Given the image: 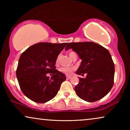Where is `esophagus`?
<instances>
[{
	"mask_svg": "<svg viewBox=\"0 0 130 130\" xmlns=\"http://www.w3.org/2000/svg\"><path fill=\"white\" fill-rule=\"evenodd\" d=\"M71 77H71V76H66V78L67 79H71Z\"/></svg>",
	"mask_w": 130,
	"mask_h": 130,
	"instance_id": "1",
	"label": "esophagus"
}]
</instances>
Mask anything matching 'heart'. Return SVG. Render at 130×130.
<instances>
[{
    "label": "heart",
    "instance_id": "1",
    "mask_svg": "<svg viewBox=\"0 0 130 130\" xmlns=\"http://www.w3.org/2000/svg\"><path fill=\"white\" fill-rule=\"evenodd\" d=\"M69 56H70V58L72 57L73 56H74V54H76L75 53L73 52V51H70L69 53ZM58 61V58L56 60V62ZM75 68L74 67H61L60 69V71L65 74H67V75H71L72 73V72L74 70Z\"/></svg>",
    "mask_w": 130,
    "mask_h": 130
}]
</instances>
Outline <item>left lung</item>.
<instances>
[{
  "instance_id": "obj_1",
  "label": "left lung",
  "mask_w": 130,
  "mask_h": 130,
  "mask_svg": "<svg viewBox=\"0 0 130 130\" xmlns=\"http://www.w3.org/2000/svg\"><path fill=\"white\" fill-rule=\"evenodd\" d=\"M72 48L82 60L76 73L86 78L79 77V82L74 88L80 98L93 102L102 99L112 88L115 67L107 49L93 42H70L66 50Z\"/></svg>"
}]
</instances>
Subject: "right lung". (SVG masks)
Returning <instances> with one entry per match:
<instances>
[{"mask_svg": "<svg viewBox=\"0 0 130 130\" xmlns=\"http://www.w3.org/2000/svg\"><path fill=\"white\" fill-rule=\"evenodd\" d=\"M67 44L39 42L22 53L16 73L21 89L28 98L35 102L45 103L56 96L66 78L56 70L55 64ZM47 73L52 76L48 77Z\"/></svg>", "mask_w": 130, "mask_h": 130, "instance_id": "1", "label": "right lung"}]
</instances>
